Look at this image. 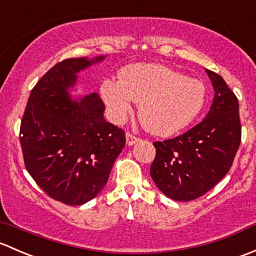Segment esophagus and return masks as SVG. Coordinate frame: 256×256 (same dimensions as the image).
Listing matches in <instances>:
<instances>
[{
	"label": "esophagus",
	"mask_w": 256,
	"mask_h": 256,
	"mask_svg": "<svg viewBox=\"0 0 256 256\" xmlns=\"http://www.w3.org/2000/svg\"><path fill=\"white\" fill-rule=\"evenodd\" d=\"M126 142H127L128 146H133V144L138 143L139 138H138V136H133V134H132V133H127V134H126Z\"/></svg>",
	"instance_id": "obj_1"
}]
</instances>
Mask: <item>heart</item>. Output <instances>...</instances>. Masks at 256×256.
<instances>
[{
    "instance_id": "b5f03b06",
    "label": "heart",
    "mask_w": 256,
    "mask_h": 256,
    "mask_svg": "<svg viewBox=\"0 0 256 256\" xmlns=\"http://www.w3.org/2000/svg\"><path fill=\"white\" fill-rule=\"evenodd\" d=\"M101 96L112 120L120 123L140 102L139 118L148 130L160 136L178 133L194 122L206 102V88L197 78L159 64H134L108 78Z\"/></svg>"
}]
</instances>
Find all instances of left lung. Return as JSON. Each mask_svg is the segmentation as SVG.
<instances>
[{"label":"left lung","instance_id":"obj_1","mask_svg":"<svg viewBox=\"0 0 256 256\" xmlns=\"http://www.w3.org/2000/svg\"><path fill=\"white\" fill-rule=\"evenodd\" d=\"M206 72L214 88L206 118L176 138L154 143L150 176L175 201H192L213 188L229 171L240 144L238 98L222 76Z\"/></svg>","mask_w":256,"mask_h":256}]
</instances>
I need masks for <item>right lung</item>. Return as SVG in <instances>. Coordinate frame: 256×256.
<instances>
[{
	"instance_id": "right-lung-1",
	"label": "right lung",
	"mask_w": 256,
	"mask_h": 256,
	"mask_svg": "<svg viewBox=\"0 0 256 256\" xmlns=\"http://www.w3.org/2000/svg\"><path fill=\"white\" fill-rule=\"evenodd\" d=\"M104 55L58 62L30 92L20 122L24 165L52 198L80 206L100 194L126 146L123 129L106 122L97 94L72 101L76 74L102 62Z\"/></svg>"
}]
</instances>
